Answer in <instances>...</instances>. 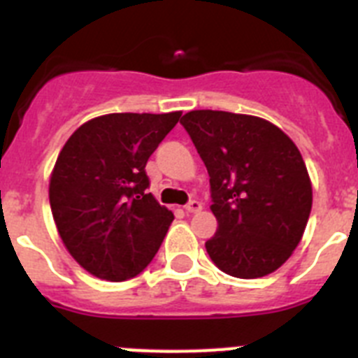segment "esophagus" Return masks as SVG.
I'll return each instance as SVG.
<instances>
[{"mask_svg": "<svg viewBox=\"0 0 358 358\" xmlns=\"http://www.w3.org/2000/svg\"><path fill=\"white\" fill-rule=\"evenodd\" d=\"M185 210H186V213H199V211L202 210V204L199 201H192L186 204Z\"/></svg>", "mask_w": 358, "mask_h": 358, "instance_id": "esophagus-1", "label": "esophagus"}]
</instances>
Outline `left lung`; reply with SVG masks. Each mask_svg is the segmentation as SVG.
<instances>
[{
    "label": "left lung",
    "mask_w": 358,
    "mask_h": 358,
    "mask_svg": "<svg viewBox=\"0 0 358 358\" xmlns=\"http://www.w3.org/2000/svg\"><path fill=\"white\" fill-rule=\"evenodd\" d=\"M206 164L217 233L206 242L213 264L252 280L274 273L301 242L312 182L294 141L274 123L226 110L181 118Z\"/></svg>",
    "instance_id": "8db88e82"
}]
</instances>
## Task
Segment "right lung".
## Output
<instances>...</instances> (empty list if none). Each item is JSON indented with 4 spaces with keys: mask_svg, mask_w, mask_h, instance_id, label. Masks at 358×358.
I'll return each instance as SVG.
<instances>
[{
    "mask_svg": "<svg viewBox=\"0 0 358 358\" xmlns=\"http://www.w3.org/2000/svg\"><path fill=\"white\" fill-rule=\"evenodd\" d=\"M181 110L113 113L69 136L50 177V206L62 243L80 267L125 281L156 256L173 213L147 194L145 164Z\"/></svg>",
    "mask_w": 358,
    "mask_h": 358,
    "instance_id": "add662e5",
    "label": "right lung"
}]
</instances>
